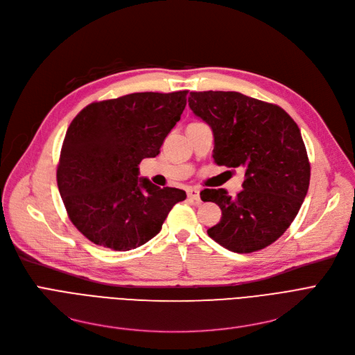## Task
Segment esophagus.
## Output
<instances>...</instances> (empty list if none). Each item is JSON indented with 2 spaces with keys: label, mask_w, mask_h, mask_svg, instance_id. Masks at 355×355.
<instances>
[{
  "label": "esophagus",
  "mask_w": 355,
  "mask_h": 355,
  "mask_svg": "<svg viewBox=\"0 0 355 355\" xmlns=\"http://www.w3.org/2000/svg\"><path fill=\"white\" fill-rule=\"evenodd\" d=\"M187 197L190 200H194V201H200V190L198 189H187Z\"/></svg>",
  "instance_id": "1"
}]
</instances>
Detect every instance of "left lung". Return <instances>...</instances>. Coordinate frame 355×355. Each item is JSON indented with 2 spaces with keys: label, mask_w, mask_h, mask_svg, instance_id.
<instances>
[{
  "label": "left lung",
  "mask_w": 355,
  "mask_h": 355,
  "mask_svg": "<svg viewBox=\"0 0 355 355\" xmlns=\"http://www.w3.org/2000/svg\"><path fill=\"white\" fill-rule=\"evenodd\" d=\"M189 105L213 129L214 162L245 171L243 190L234 197L223 189L201 191L202 201L221 209L209 236L234 253L268 248L291 226L308 193L311 164L300 128L281 106L239 92H191Z\"/></svg>",
  "instance_id": "obj_1"
}]
</instances>
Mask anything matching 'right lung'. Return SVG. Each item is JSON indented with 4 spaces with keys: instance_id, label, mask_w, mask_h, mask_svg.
<instances>
[{
    "instance_id": "1",
    "label": "right lung",
    "mask_w": 355,
    "mask_h": 355,
    "mask_svg": "<svg viewBox=\"0 0 355 355\" xmlns=\"http://www.w3.org/2000/svg\"><path fill=\"white\" fill-rule=\"evenodd\" d=\"M189 90L141 92L83 107L67 128L58 187L70 221L98 246L126 252L159 233L185 191L138 178L180 121Z\"/></svg>"
}]
</instances>
